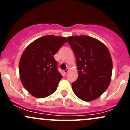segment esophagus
<instances>
[{
  "mask_svg": "<svg viewBox=\"0 0 130 130\" xmlns=\"http://www.w3.org/2000/svg\"><path fill=\"white\" fill-rule=\"evenodd\" d=\"M68 72H69V69H65V70H63V72L65 73V74H66V73H67Z\"/></svg>",
  "mask_w": 130,
  "mask_h": 130,
  "instance_id": "obj_1",
  "label": "esophagus"
}]
</instances>
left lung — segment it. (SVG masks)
Instances as JSON below:
<instances>
[{"label":"left lung","instance_id":"8db88e82","mask_svg":"<svg viewBox=\"0 0 130 130\" xmlns=\"http://www.w3.org/2000/svg\"><path fill=\"white\" fill-rule=\"evenodd\" d=\"M67 40L75 55L78 74L72 84L73 91L81 100L92 101L104 92L111 82V55L103 43L90 36H70Z\"/></svg>","mask_w":130,"mask_h":130}]
</instances>
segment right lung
Wrapping results in <instances>:
<instances>
[{
	"label": "right lung",
	"instance_id": "obj_1",
	"mask_svg": "<svg viewBox=\"0 0 130 130\" xmlns=\"http://www.w3.org/2000/svg\"><path fill=\"white\" fill-rule=\"evenodd\" d=\"M67 42L65 37L48 35L34 41L24 51L19 75L24 87L32 95L46 98L57 90L62 75L54 55Z\"/></svg>",
	"mask_w": 130,
	"mask_h": 130
}]
</instances>
